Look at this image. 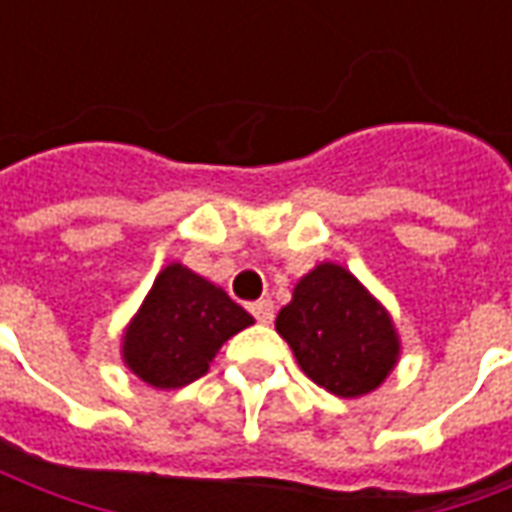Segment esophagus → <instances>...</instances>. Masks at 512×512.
I'll return each instance as SVG.
<instances>
[{"label":"esophagus","instance_id":"obj_1","mask_svg":"<svg viewBox=\"0 0 512 512\" xmlns=\"http://www.w3.org/2000/svg\"><path fill=\"white\" fill-rule=\"evenodd\" d=\"M252 315H255L260 323H271L274 321V301L271 299H260L252 304Z\"/></svg>","mask_w":512,"mask_h":512}]
</instances>
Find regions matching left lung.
Listing matches in <instances>:
<instances>
[{"mask_svg":"<svg viewBox=\"0 0 512 512\" xmlns=\"http://www.w3.org/2000/svg\"><path fill=\"white\" fill-rule=\"evenodd\" d=\"M304 376L337 397H365L400 362V334L384 304L340 263H318L277 315Z\"/></svg>","mask_w":512,"mask_h":512,"instance_id":"left-lung-1","label":"left lung"}]
</instances>
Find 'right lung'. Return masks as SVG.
I'll use <instances>...</instances> for the list:
<instances>
[{"label": "right lung", "mask_w": 512, "mask_h": 512, "mask_svg": "<svg viewBox=\"0 0 512 512\" xmlns=\"http://www.w3.org/2000/svg\"><path fill=\"white\" fill-rule=\"evenodd\" d=\"M252 323L219 285L183 263H169L123 329L120 356L139 381L178 389L205 376L219 348Z\"/></svg>", "instance_id": "add662e5"}]
</instances>
